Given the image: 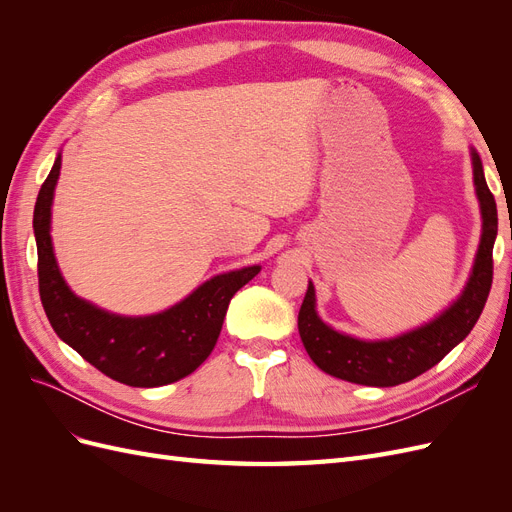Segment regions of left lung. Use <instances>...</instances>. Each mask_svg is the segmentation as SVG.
<instances>
[{
	"label": "left lung",
	"instance_id": "obj_1",
	"mask_svg": "<svg viewBox=\"0 0 512 512\" xmlns=\"http://www.w3.org/2000/svg\"><path fill=\"white\" fill-rule=\"evenodd\" d=\"M474 190L480 205V243L466 286L442 314L408 333L389 339H359L335 331L318 316L316 288L309 282L299 312L301 342L324 374L365 386H395L438 365L468 337L487 303L493 280V243L498 237V209L487 188L483 162L470 149Z\"/></svg>",
	"mask_w": 512,
	"mask_h": 512
}]
</instances>
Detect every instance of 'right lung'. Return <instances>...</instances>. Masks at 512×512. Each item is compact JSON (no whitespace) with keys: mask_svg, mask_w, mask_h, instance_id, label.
<instances>
[{"mask_svg":"<svg viewBox=\"0 0 512 512\" xmlns=\"http://www.w3.org/2000/svg\"><path fill=\"white\" fill-rule=\"evenodd\" d=\"M61 170L57 153L34 209L42 307L61 342L102 374L128 386H164L190 376L218 342L230 299L260 273V265L211 277L164 312L121 316L81 299L59 271L51 239V207Z\"/></svg>","mask_w":512,"mask_h":512,"instance_id":"1","label":"right lung"}]
</instances>
